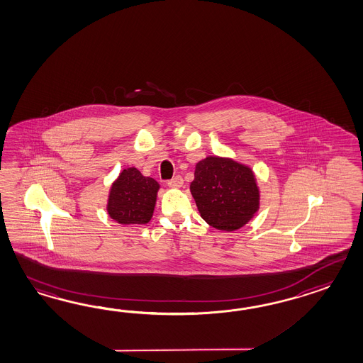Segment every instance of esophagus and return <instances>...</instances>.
<instances>
[{
    "label": "esophagus",
    "mask_w": 363,
    "mask_h": 363,
    "mask_svg": "<svg viewBox=\"0 0 363 363\" xmlns=\"http://www.w3.org/2000/svg\"><path fill=\"white\" fill-rule=\"evenodd\" d=\"M183 183H184V180H183V177H180V175H177V177H172L171 180H169V184L171 188H180V186H183Z\"/></svg>",
    "instance_id": "34e87169"
}]
</instances>
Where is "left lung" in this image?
<instances>
[{
	"label": "left lung",
	"instance_id": "1",
	"mask_svg": "<svg viewBox=\"0 0 363 363\" xmlns=\"http://www.w3.org/2000/svg\"><path fill=\"white\" fill-rule=\"evenodd\" d=\"M191 194L201 217L219 230L245 226L259 209L260 196L252 169L228 158L200 160Z\"/></svg>",
	"mask_w": 363,
	"mask_h": 363
}]
</instances>
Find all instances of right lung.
I'll use <instances>...</instances> for the list:
<instances>
[{
	"label": "right lung",
	"mask_w": 363,
	"mask_h": 363,
	"mask_svg": "<svg viewBox=\"0 0 363 363\" xmlns=\"http://www.w3.org/2000/svg\"><path fill=\"white\" fill-rule=\"evenodd\" d=\"M160 184L135 167L123 169L112 184L107 211L123 225H145L152 217Z\"/></svg>",
	"instance_id": "obj_1"
}]
</instances>
